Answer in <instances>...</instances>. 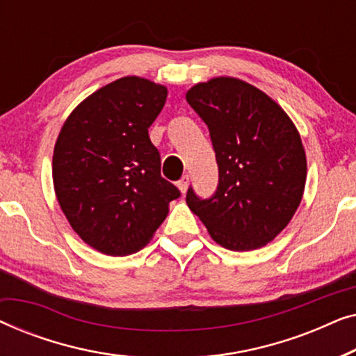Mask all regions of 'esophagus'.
<instances>
[{"label":"esophagus","mask_w":356,"mask_h":356,"mask_svg":"<svg viewBox=\"0 0 356 356\" xmlns=\"http://www.w3.org/2000/svg\"><path fill=\"white\" fill-rule=\"evenodd\" d=\"M188 186H189V175H184V177L178 181V188H179V191L184 194V193H186Z\"/></svg>","instance_id":"esophagus-1"}]
</instances>
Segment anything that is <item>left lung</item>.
<instances>
[{
    "label": "left lung",
    "mask_w": 356,
    "mask_h": 356,
    "mask_svg": "<svg viewBox=\"0 0 356 356\" xmlns=\"http://www.w3.org/2000/svg\"><path fill=\"white\" fill-rule=\"evenodd\" d=\"M186 100L207 124L218 165L217 191L201 199L189 188V209L227 250L267 245L303 197L306 155L295 124L269 95L235 77L196 84Z\"/></svg>",
    "instance_id": "obj_1"
}]
</instances>
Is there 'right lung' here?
I'll list each match as a JSON object with an SVG mask.
<instances>
[{"mask_svg":"<svg viewBox=\"0 0 356 356\" xmlns=\"http://www.w3.org/2000/svg\"><path fill=\"white\" fill-rule=\"evenodd\" d=\"M167 87L121 77L76 106L53 152V184L72 230L94 250L128 256L147 245L179 189L160 175L149 128Z\"/></svg>","mask_w":356,"mask_h":356,"instance_id":"1","label":"right lung"}]
</instances>
